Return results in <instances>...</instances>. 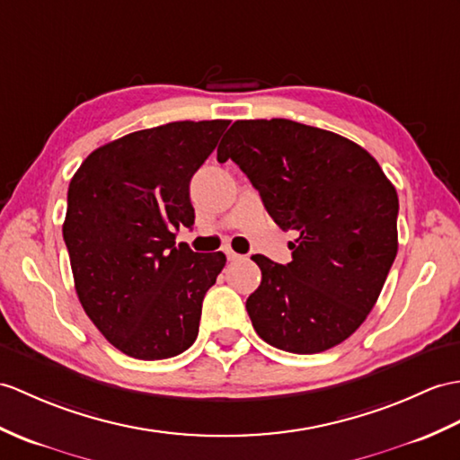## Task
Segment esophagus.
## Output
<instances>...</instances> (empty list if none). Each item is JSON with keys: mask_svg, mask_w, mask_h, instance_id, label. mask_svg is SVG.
I'll list each match as a JSON object with an SVG mask.
<instances>
[{"mask_svg": "<svg viewBox=\"0 0 460 460\" xmlns=\"http://www.w3.org/2000/svg\"><path fill=\"white\" fill-rule=\"evenodd\" d=\"M226 254H227V259H229V261H237V259H241V254L234 252L231 247H226Z\"/></svg>", "mask_w": 460, "mask_h": 460, "instance_id": "obj_1", "label": "esophagus"}]
</instances>
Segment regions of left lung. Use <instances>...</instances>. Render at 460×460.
<instances>
[{
  "label": "left lung",
  "mask_w": 460,
  "mask_h": 460,
  "mask_svg": "<svg viewBox=\"0 0 460 460\" xmlns=\"http://www.w3.org/2000/svg\"><path fill=\"white\" fill-rule=\"evenodd\" d=\"M259 190L276 226L300 233L292 262L254 254L247 312L266 343L314 355L343 343L375 307L398 252V194L365 148L290 119L234 121L217 148Z\"/></svg>",
  "instance_id": "1"
}]
</instances>
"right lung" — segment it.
I'll return each instance as SVG.
<instances>
[{
    "instance_id": "obj_1",
    "label": "right lung",
    "mask_w": 460,
    "mask_h": 460,
    "mask_svg": "<svg viewBox=\"0 0 460 460\" xmlns=\"http://www.w3.org/2000/svg\"><path fill=\"white\" fill-rule=\"evenodd\" d=\"M229 121H174L125 135L70 180L62 234L84 312L125 355L176 357L191 347L223 252L176 244L194 226L190 180Z\"/></svg>"
}]
</instances>
